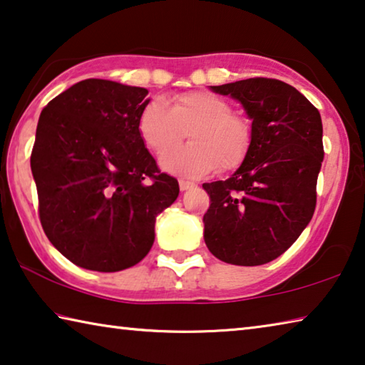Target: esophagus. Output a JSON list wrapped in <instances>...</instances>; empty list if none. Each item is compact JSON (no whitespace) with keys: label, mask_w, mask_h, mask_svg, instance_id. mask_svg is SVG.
Instances as JSON below:
<instances>
[{"label":"esophagus","mask_w":365,"mask_h":365,"mask_svg":"<svg viewBox=\"0 0 365 365\" xmlns=\"http://www.w3.org/2000/svg\"><path fill=\"white\" fill-rule=\"evenodd\" d=\"M178 187H180V190L182 191H187V190H191V188H195L196 185L193 183V182H190V180H178Z\"/></svg>","instance_id":"34e87169"}]
</instances>
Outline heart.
Listing matches in <instances>:
<instances>
[{
    "instance_id": "1",
    "label": "heart",
    "mask_w": 365,
    "mask_h": 365,
    "mask_svg": "<svg viewBox=\"0 0 365 365\" xmlns=\"http://www.w3.org/2000/svg\"><path fill=\"white\" fill-rule=\"evenodd\" d=\"M138 132L146 146L159 154L180 143L188 132V146L160 159L164 170L185 177L240 168L252 140L248 120L232 114L230 104L206 91L178 95L170 106L163 98H153L141 110Z\"/></svg>"
}]
</instances>
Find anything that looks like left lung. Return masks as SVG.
I'll return each mask as SVG.
<instances>
[{"label":"left lung","instance_id":"1","mask_svg":"<svg viewBox=\"0 0 365 365\" xmlns=\"http://www.w3.org/2000/svg\"><path fill=\"white\" fill-rule=\"evenodd\" d=\"M242 104L251 148L227 178L202 183L211 206L202 217L212 255L233 265H262L283 255L312 219L324 160L322 119L304 95L275 78L211 86Z\"/></svg>","mask_w":365,"mask_h":365}]
</instances>
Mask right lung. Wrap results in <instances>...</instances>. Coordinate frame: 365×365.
<instances>
[{"label":"right lung","instance_id":"obj_1","mask_svg":"<svg viewBox=\"0 0 365 365\" xmlns=\"http://www.w3.org/2000/svg\"><path fill=\"white\" fill-rule=\"evenodd\" d=\"M148 90L103 78L72 85L41 110L30 156L43 230L78 267L119 272L154 243L156 217L178 196L138 119Z\"/></svg>","mask_w":365,"mask_h":365}]
</instances>
